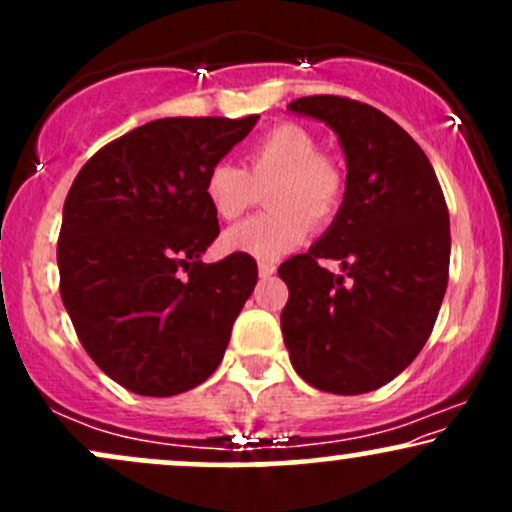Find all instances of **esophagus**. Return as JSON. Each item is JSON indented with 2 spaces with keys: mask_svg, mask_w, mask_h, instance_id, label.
<instances>
[{
  "mask_svg": "<svg viewBox=\"0 0 512 512\" xmlns=\"http://www.w3.org/2000/svg\"><path fill=\"white\" fill-rule=\"evenodd\" d=\"M276 272V267L272 262H260L257 264V274H260V279H272Z\"/></svg>",
  "mask_w": 512,
  "mask_h": 512,
  "instance_id": "34e87169",
  "label": "esophagus"
}]
</instances>
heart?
Wrapping results in <instances>:
<instances>
[{
  "label": "heart",
  "mask_w": 512,
  "mask_h": 512,
  "mask_svg": "<svg viewBox=\"0 0 512 512\" xmlns=\"http://www.w3.org/2000/svg\"><path fill=\"white\" fill-rule=\"evenodd\" d=\"M267 192L272 211L245 219L223 233V248L272 262L303 243L315 226L332 221L344 197V175L317 154L313 134L298 125H279L248 149V166L231 161L211 166L204 180L209 207L233 221Z\"/></svg>",
  "instance_id": "1"
}]
</instances>
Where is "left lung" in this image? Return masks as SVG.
Returning a JSON list of instances; mask_svg holds the SVG:
<instances>
[{
  "mask_svg": "<svg viewBox=\"0 0 512 512\" xmlns=\"http://www.w3.org/2000/svg\"><path fill=\"white\" fill-rule=\"evenodd\" d=\"M289 113L337 134L346 185L330 228L279 267L289 286L284 344L305 383L363 395L397 378L436 325L448 289V207L421 146L380 110L308 96ZM320 259H337L345 274L327 273Z\"/></svg>",
  "mask_w": 512,
  "mask_h": 512,
  "instance_id": "1",
  "label": "left lung"
}]
</instances>
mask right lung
Segmentation results:
<instances>
[{
  "mask_svg": "<svg viewBox=\"0 0 512 512\" xmlns=\"http://www.w3.org/2000/svg\"><path fill=\"white\" fill-rule=\"evenodd\" d=\"M257 120L146 122L103 146L64 199L62 303L86 354L134 395L202 385L255 289L252 257L204 264L202 255L219 236L204 180Z\"/></svg>",
  "mask_w": 512,
  "mask_h": 512,
  "instance_id": "obj_1",
  "label": "right lung"
}]
</instances>
